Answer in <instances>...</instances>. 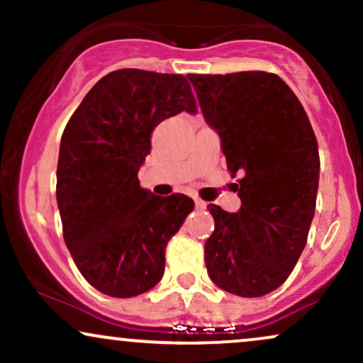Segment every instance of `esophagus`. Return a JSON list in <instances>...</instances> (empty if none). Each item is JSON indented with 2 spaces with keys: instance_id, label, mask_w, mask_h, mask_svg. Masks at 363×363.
<instances>
[{
  "instance_id": "34e87169",
  "label": "esophagus",
  "mask_w": 363,
  "mask_h": 363,
  "mask_svg": "<svg viewBox=\"0 0 363 363\" xmlns=\"http://www.w3.org/2000/svg\"><path fill=\"white\" fill-rule=\"evenodd\" d=\"M194 203H196V208H198V210H205V208H206V203L203 201V199L196 198V199H194Z\"/></svg>"
}]
</instances>
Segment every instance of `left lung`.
I'll return each instance as SVG.
<instances>
[{
	"mask_svg": "<svg viewBox=\"0 0 363 363\" xmlns=\"http://www.w3.org/2000/svg\"><path fill=\"white\" fill-rule=\"evenodd\" d=\"M199 107L222 138L227 170L242 206L208 205L215 230L205 242L210 278L239 297L277 290L307 244L319 186L314 131L278 74H189Z\"/></svg>",
	"mask_w": 363,
	"mask_h": 363,
	"instance_id": "1",
	"label": "left lung"
}]
</instances>
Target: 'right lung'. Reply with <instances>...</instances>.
<instances>
[{
  "instance_id": "obj_1",
  "label": "right lung",
  "mask_w": 363,
  "mask_h": 363,
  "mask_svg": "<svg viewBox=\"0 0 363 363\" xmlns=\"http://www.w3.org/2000/svg\"><path fill=\"white\" fill-rule=\"evenodd\" d=\"M182 111L196 112L182 74L118 69L91 86L62 131V237L83 278L111 297H136L162 280L169 240L194 208L186 194L162 198L138 181L152 131Z\"/></svg>"
}]
</instances>
